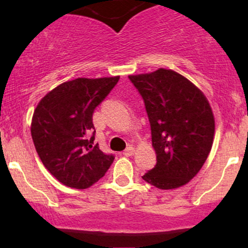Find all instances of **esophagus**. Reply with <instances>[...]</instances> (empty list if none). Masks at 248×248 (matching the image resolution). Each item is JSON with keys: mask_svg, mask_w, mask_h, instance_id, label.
<instances>
[{"mask_svg": "<svg viewBox=\"0 0 248 248\" xmlns=\"http://www.w3.org/2000/svg\"><path fill=\"white\" fill-rule=\"evenodd\" d=\"M134 152H135V150H134L133 147H127L126 150H124V156H132L133 154H134Z\"/></svg>", "mask_w": 248, "mask_h": 248, "instance_id": "34e87169", "label": "esophagus"}]
</instances>
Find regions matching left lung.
<instances>
[{
	"label": "left lung",
	"mask_w": 248,
	"mask_h": 248,
	"mask_svg": "<svg viewBox=\"0 0 248 248\" xmlns=\"http://www.w3.org/2000/svg\"><path fill=\"white\" fill-rule=\"evenodd\" d=\"M128 78L144 101L157 161L142 178L158 189L184 186L211 150L215 118L209 101L175 71L158 69Z\"/></svg>",
	"instance_id": "1"
}]
</instances>
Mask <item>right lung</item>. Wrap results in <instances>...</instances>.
<instances>
[{"mask_svg": "<svg viewBox=\"0 0 248 248\" xmlns=\"http://www.w3.org/2000/svg\"><path fill=\"white\" fill-rule=\"evenodd\" d=\"M120 77L66 81L37 105L31 136L44 167L64 186L86 189L102 178L114 161L94 144L93 112Z\"/></svg>", "mask_w": 248, "mask_h": 248, "instance_id": "right-lung-1", "label": "right lung"}]
</instances>
